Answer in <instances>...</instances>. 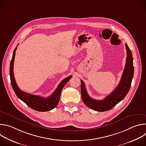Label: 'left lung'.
Listing matches in <instances>:
<instances>
[{
  "mask_svg": "<svg viewBox=\"0 0 146 146\" xmlns=\"http://www.w3.org/2000/svg\"><path fill=\"white\" fill-rule=\"evenodd\" d=\"M16 46L15 48L14 49L12 59L10 62V81L11 84L13 87V89L17 97L23 101L27 106H28L31 109L38 111H47L52 110L56 107L55 105V100L54 102V99L55 98V91L49 97L47 98H43L41 97L38 95H32L27 92H25L22 90H21L18 87V85L17 84V82L15 81V79L14 75V62L15 55V51L17 48V46ZM68 78H66L65 79L63 80L62 82L60 83L59 85L58 88H61V87L63 88L66 83L69 81ZM82 99L85 103V105L92 109L91 107V98L88 95V94H86L82 96Z\"/></svg>",
  "mask_w": 146,
  "mask_h": 146,
  "instance_id": "obj_1",
  "label": "left lung"
}]
</instances>
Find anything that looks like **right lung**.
I'll list each match as a JSON object with an SVG mask.
<instances>
[{"label": "right lung", "mask_w": 146, "mask_h": 146, "mask_svg": "<svg viewBox=\"0 0 146 146\" xmlns=\"http://www.w3.org/2000/svg\"><path fill=\"white\" fill-rule=\"evenodd\" d=\"M127 50V59L125 68L116 88L105 99L102 100H97L91 98V108L97 111H106L112 109L117 103L124 99L128 94L133 77L134 67L133 64V56L131 50L125 44ZM81 98L87 91L84 82L81 80Z\"/></svg>", "instance_id": "right-lung-1"}]
</instances>
